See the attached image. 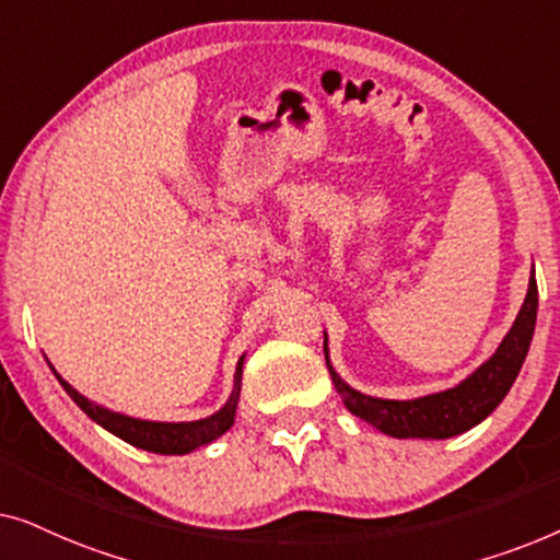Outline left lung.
Wrapping results in <instances>:
<instances>
[{"mask_svg":"<svg viewBox=\"0 0 560 560\" xmlns=\"http://www.w3.org/2000/svg\"><path fill=\"white\" fill-rule=\"evenodd\" d=\"M535 318H538V282H535L533 270L530 282H527V295L520 305L515 324L504 334L494 354L471 374H466L458 385L443 389V393L412 397V400L372 397L347 385L341 374L334 370L331 359H328V336L324 331L326 366L331 372L336 393L341 395L351 416L366 420L380 433L393 435V439H454V435L471 431L474 425L492 416L497 405L510 393L512 382L523 370L527 349H530Z\"/></svg>","mask_w":560,"mask_h":560,"instance_id":"obj_1","label":"left lung"}]
</instances>
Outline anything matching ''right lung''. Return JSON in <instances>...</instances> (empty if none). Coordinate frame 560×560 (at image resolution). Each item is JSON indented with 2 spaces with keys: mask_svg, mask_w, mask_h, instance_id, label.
Masks as SVG:
<instances>
[{
  "mask_svg": "<svg viewBox=\"0 0 560 560\" xmlns=\"http://www.w3.org/2000/svg\"><path fill=\"white\" fill-rule=\"evenodd\" d=\"M244 357H240L234 370V385H232V395L226 397V402L221 405L217 412L206 416L201 420H183V423H163V420H142V418H132L125 416V412H117L112 408H104L96 400H89L86 395H81L79 389L60 377L56 372V366L48 362V366L56 374V380L60 382V387L66 389L68 397L79 405V408L86 412V416L94 420L96 425H102L104 431H109L112 435H117L129 446L150 451V454H163V456H183L190 454V451L206 446V443L217 441L224 435L229 428L234 425L236 420V405H240V393H242V366H244Z\"/></svg>",
  "mask_w": 560,
  "mask_h": 560,
  "instance_id": "add662e5",
  "label": "right lung"
}]
</instances>
